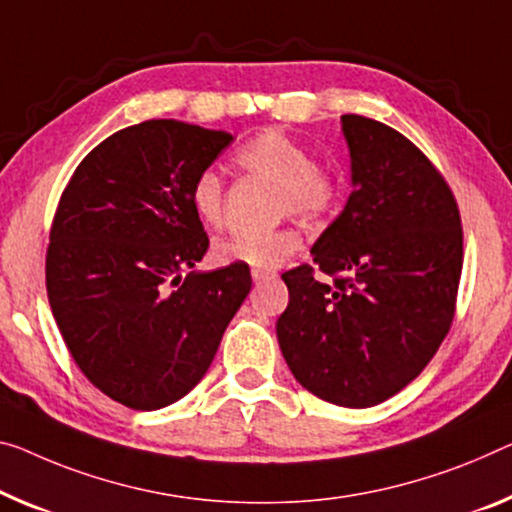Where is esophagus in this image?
<instances>
[{
	"mask_svg": "<svg viewBox=\"0 0 512 512\" xmlns=\"http://www.w3.org/2000/svg\"><path fill=\"white\" fill-rule=\"evenodd\" d=\"M251 277H254L256 283H261V281H267V279L277 277V272H274V270H265V267H254V270H251Z\"/></svg>",
	"mask_w": 512,
	"mask_h": 512,
	"instance_id": "obj_1",
	"label": "esophagus"
}]
</instances>
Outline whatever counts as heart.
<instances>
[{"label": "heart", "instance_id": "heart-1", "mask_svg": "<svg viewBox=\"0 0 512 512\" xmlns=\"http://www.w3.org/2000/svg\"><path fill=\"white\" fill-rule=\"evenodd\" d=\"M240 167L279 185V210L318 222L334 212L343 196V180L329 164L316 162V153L281 130H265L247 139L235 153ZM190 201L194 215L210 229L224 222V178L215 169H203L194 178ZM302 238L295 229L258 233H231L217 240L215 256L222 263L249 267H277L297 254Z\"/></svg>", "mask_w": 512, "mask_h": 512}]
</instances>
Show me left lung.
<instances>
[{
	"label": "left lung",
	"mask_w": 512,
	"mask_h": 512,
	"mask_svg": "<svg viewBox=\"0 0 512 512\" xmlns=\"http://www.w3.org/2000/svg\"><path fill=\"white\" fill-rule=\"evenodd\" d=\"M352 190L313 245V265L283 272V359L306 391L371 407L405 389L453 325L462 274L455 194L428 155L375 119L345 114ZM333 277L318 282L315 270Z\"/></svg>",
	"instance_id": "1"
}]
</instances>
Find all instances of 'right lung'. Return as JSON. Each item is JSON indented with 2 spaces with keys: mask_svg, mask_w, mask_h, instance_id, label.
Returning a JSON list of instances; mask_svg holds the SVG:
<instances>
[{
  "mask_svg": "<svg viewBox=\"0 0 512 512\" xmlns=\"http://www.w3.org/2000/svg\"><path fill=\"white\" fill-rule=\"evenodd\" d=\"M231 139L174 119L128 125L61 192L45 254L52 316L86 380L130 410L192 391L251 290L249 265L187 272L210 245L192 183Z\"/></svg>",
  "mask_w": 512,
  "mask_h": 512,
  "instance_id": "right-lung-1",
  "label": "right lung"
}]
</instances>
